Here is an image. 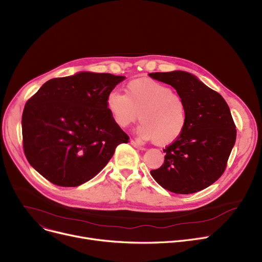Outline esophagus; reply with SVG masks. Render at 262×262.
<instances>
[{
	"label": "esophagus",
	"mask_w": 262,
	"mask_h": 262,
	"mask_svg": "<svg viewBox=\"0 0 262 262\" xmlns=\"http://www.w3.org/2000/svg\"><path fill=\"white\" fill-rule=\"evenodd\" d=\"M130 144H132L134 147H136L137 149H140V150H144V149H145V148H144V145L141 144V143L138 142V141L132 140V141H130Z\"/></svg>",
	"instance_id": "esophagus-1"
}]
</instances>
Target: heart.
<instances>
[{"label":"heart","instance_id":"heart-1","mask_svg":"<svg viewBox=\"0 0 262 262\" xmlns=\"http://www.w3.org/2000/svg\"><path fill=\"white\" fill-rule=\"evenodd\" d=\"M106 107L121 128L139 119L141 124L137 133L158 145L175 142L187 126V107L182 96L168 85L150 78L129 81L124 94L110 92Z\"/></svg>","mask_w":262,"mask_h":262}]
</instances>
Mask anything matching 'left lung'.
Returning <instances> with one entry per match:
<instances>
[{"label":"left lung","mask_w":262,"mask_h":262,"mask_svg":"<svg viewBox=\"0 0 262 262\" xmlns=\"http://www.w3.org/2000/svg\"><path fill=\"white\" fill-rule=\"evenodd\" d=\"M148 75L171 85L185 101L188 115L185 132L163 149L164 162L150 175L173 193H195L216 182L225 171L237 137L229 107L221 94L189 72Z\"/></svg>","instance_id":"8db88e82"}]
</instances>
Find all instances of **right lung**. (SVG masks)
I'll use <instances>...</instances> for the list:
<instances>
[{
	"instance_id": "add662e5",
	"label": "right lung",
	"mask_w": 262,
	"mask_h": 262,
	"mask_svg": "<svg viewBox=\"0 0 262 262\" xmlns=\"http://www.w3.org/2000/svg\"><path fill=\"white\" fill-rule=\"evenodd\" d=\"M125 79L78 72L48 80L26 102L22 115L25 156L49 182L77 187L108 163L129 137L114 122L107 95Z\"/></svg>"
}]
</instances>
